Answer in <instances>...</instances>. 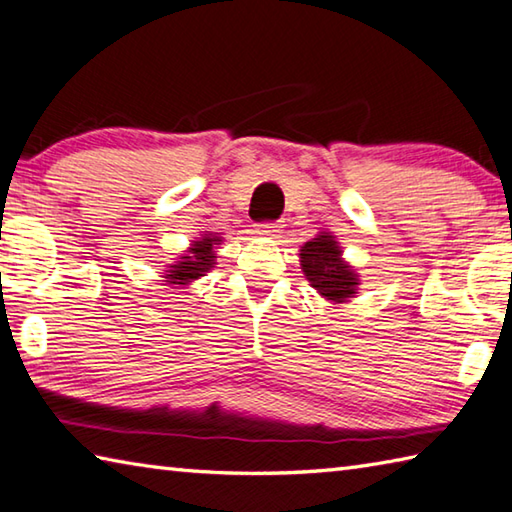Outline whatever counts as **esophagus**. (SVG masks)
Listing matches in <instances>:
<instances>
[{"instance_id":"1","label":"esophagus","mask_w":512,"mask_h":512,"mask_svg":"<svg viewBox=\"0 0 512 512\" xmlns=\"http://www.w3.org/2000/svg\"><path fill=\"white\" fill-rule=\"evenodd\" d=\"M277 232H280V224H262V226H257V235L275 237Z\"/></svg>"}]
</instances>
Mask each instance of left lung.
Here are the masks:
<instances>
[{
  "mask_svg": "<svg viewBox=\"0 0 512 512\" xmlns=\"http://www.w3.org/2000/svg\"><path fill=\"white\" fill-rule=\"evenodd\" d=\"M300 264L306 280L331 302H347L358 291V275L342 259V250L331 232H320L300 248Z\"/></svg>",
  "mask_w": 512,
  "mask_h": 512,
  "instance_id": "1",
  "label": "left lung"
}]
</instances>
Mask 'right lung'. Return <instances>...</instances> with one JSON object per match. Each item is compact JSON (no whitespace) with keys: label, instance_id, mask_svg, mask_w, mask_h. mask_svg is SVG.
<instances>
[{"label":"right lung","instance_id":"1","mask_svg":"<svg viewBox=\"0 0 512 512\" xmlns=\"http://www.w3.org/2000/svg\"><path fill=\"white\" fill-rule=\"evenodd\" d=\"M221 237L217 235H203L199 241L185 250V255L179 257V262H174L170 268L165 271V282L167 284H179L185 286L199 277L206 275L210 268H215V257H217V244Z\"/></svg>","mask_w":512,"mask_h":512}]
</instances>
